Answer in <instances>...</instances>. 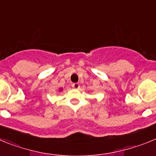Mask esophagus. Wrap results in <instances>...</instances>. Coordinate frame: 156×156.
<instances>
[{"instance_id": "obj_1", "label": "esophagus", "mask_w": 156, "mask_h": 156, "mask_svg": "<svg viewBox=\"0 0 156 156\" xmlns=\"http://www.w3.org/2000/svg\"><path fill=\"white\" fill-rule=\"evenodd\" d=\"M73 87L75 88V89H79L80 88V84L78 83H73Z\"/></svg>"}]
</instances>
